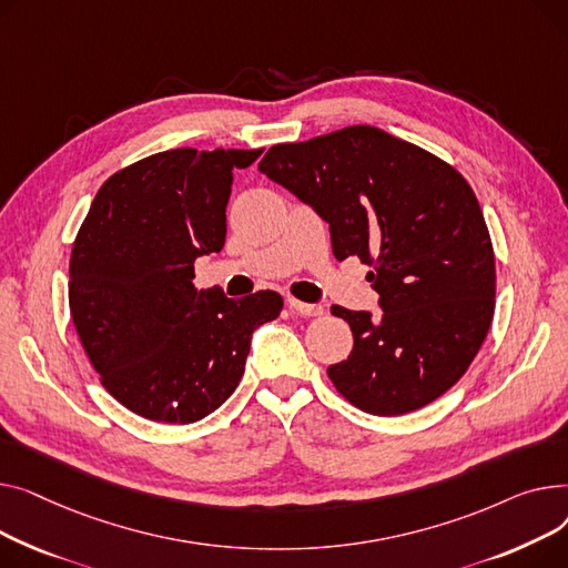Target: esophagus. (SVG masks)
Returning <instances> with one entry per match:
<instances>
[{
    "label": "esophagus",
    "instance_id": "obj_1",
    "mask_svg": "<svg viewBox=\"0 0 568 568\" xmlns=\"http://www.w3.org/2000/svg\"><path fill=\"white\" fill-rule=\"evenodd\" d=\"M288 305H291V310H293V312L303 314V316H323V307H321V305H307V303H300V300H295V297H291V300H288Z\"/></svg>",
    "mask_w": 568,
    "mask_h": 568
}]
</instances>
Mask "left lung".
Segmentation results:
<instances>
[{
    "mask_svg": "<svg viewBox=\"0 0 568 568\" xmlns=\"http://www.w3.org/2000/svg\"><path fill=\"white\" fill-rule=\"evenodd\" d=\"M258 172L310 204L332 254L372 265L381 321L332 305L353 332L327 376L348 402L392 417L436 402L468 372L495 312V254L473 187L452 164L374 125L277 144Z\"/></svg>",
    "mask_w": 568,
    "mask_h": 568,
    "instance_id": "1",
    "label": "left lung"
}]
</instances>
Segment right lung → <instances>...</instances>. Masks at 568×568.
Wrapping results in <instances>:
<instances>
[{"instance_id":"obj_1","label":"right lung","mask_w":568,"mask_h":568,"mask_svg":"<svg viewBox=\"0 0 568 568\" xmlns=\"http://www.w3.org/2000/svg\"><path fill=\"white\" fill-rule=\"evenodd\" d=\"M263 149H172L123 166L98 190L69 265V305L100 383L128 410L192 424L239 387L252 332L284 300L196 291L194 261L220 252L233 170Z\"/></svg>"}]
</instances>
